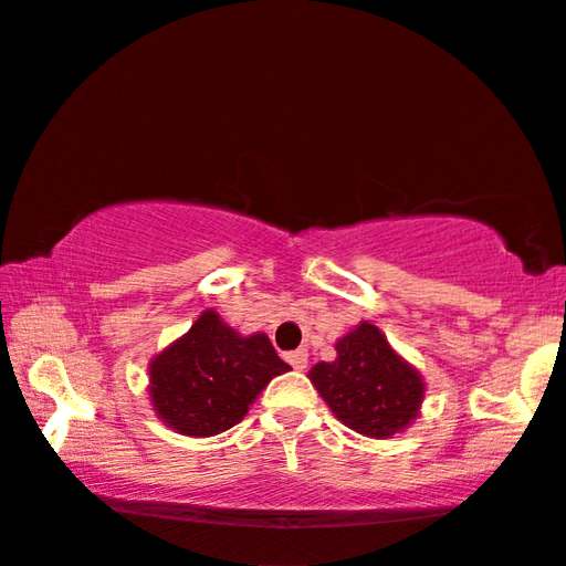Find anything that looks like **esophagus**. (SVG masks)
Masks as SVG:
<instances>
[{
	"instance_id": "34e87169",
	"label": "esophagus",
	"mask_w": 566,
	"mask_h": 566,
	"mask_svg": "<svg viewBox=\"0 0 566 566\" xmlns=\"http://www.w3.org/2000/svg\"><path fill=\"white\" fill-rule=\"evenodd\" d=\"M287 361L292 367H295L297 373H303L305 367H307V352L305 349H295V352H290L287 354Z\"/></svg>"
}]
</instances>
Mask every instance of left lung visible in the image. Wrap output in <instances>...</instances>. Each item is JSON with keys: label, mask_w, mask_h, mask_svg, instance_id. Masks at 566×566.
Returning <instances> with one entry per match:
<instances>
[{"label": "left lung", "mask_w": 566, "mask_h": 566, "mask_svg": "<svg viewBox=\"0 0 566 566\" xmlns=\"http://www.w3.org/2000/svg\"><path fill=\"white\" fill-rule=\"evenodd\" d=\"M338 357L318 361L313 386L336 419L365 437H390L409 427L424 398V382L409 361L390 349L373 323H359L338 338Z\"/></svg>", "instance_id": "left-lung-1"}]
</instances>
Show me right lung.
Returning a JSON list of instances; mask_svg holds the SVG:
<instances>
[{"label":"right lung","mask_w":566,"mask_h":566,"mask_svg":"<svg viewBox=\"0 0 566 566\" xmlns=\"http://www.w3.org/2000/svg\"><path fill=\"white\" fill-rule=\"evenodd\" d=\"M287 370L266 336H240L207 311L149 365V396L165 424L209 437L235 427L269 380Z\"/></svg>","instance_id":"1"}]
</instances>
